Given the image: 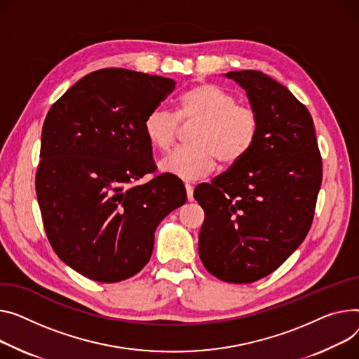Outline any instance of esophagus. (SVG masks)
Returning a JSON list of instances; mask_svg holds the SVG:
<instances>
[{"label":"esophagus","instance_id":"34e87169","mask_svg":"<svg viewBox=\"0 0 359 359\" xmlns=\"http://www.w3.org/2000/svg\"><path fill=\"white\" fill-rule=\"evenodd\" d=\"M184 189H186V196H187V201L192 202L194 201V186L186 183L184 184Z\"/></svg>","mask_w":359,"mask_h":359}]
</instances>
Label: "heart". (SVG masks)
I'll return each mask as SVG.
<instances>
[{"mask_svg":"<svg viewBox=\"0 0 359 359\" xmlns=\"http://www.w3.org/2000/svg\"><path fill=\"white\" fill-rule=\"evenodd\" d=\"M195 124L186 147L172 151L160 161V169L184 180L208 176L217 165L232 167L255 147L261 119L248 104H238L236 95L221 85L203 82L184 90L176 112L157 107L142 121V133L153 149L169 151L179 134V126Z\"/></svg>","mask_w":359,"mask_h":359,"instance_id":"obj_1","label":"heart"}]
</instances>
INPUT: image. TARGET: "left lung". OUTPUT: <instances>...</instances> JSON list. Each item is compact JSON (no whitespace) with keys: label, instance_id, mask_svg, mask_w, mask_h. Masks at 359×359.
Here are the masks:
<instances>
[{"label":"left lung","instance_id":"8db88e82","mask_svg":"<svg viewBox=\"0 0 359 359\" xmlns=\"http://www.w3.org/2000/svg\"><path fill=\"white\" fill-rule=\"evenodd\" d=\"M226 76L258 111L259 137L243 161L199 184L194 196L205 210V269L244 284L271 274L303 243L315 217L322 157L312 115L287 88L258 70Z\"/></svg>","mask_w":359,"mask_h":359}]
</instances>
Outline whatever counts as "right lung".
<instances>
[{
    "label": "right lung",
    "instance_id": "add662e5",
    "mask_svg": "<svg viewBox=\"0 0 359 359\" xmlns=\"http://www.w3.org/2000/svg\"><path fill=\"white\" fill-rule=\"evenodd\" d=\"M176 82L121 67L82 78L52 105L41 131L36 194L59 258L79 274L116 283L140 273L154 231L186 203L184 186L157 173L144 116ZM146 174L144 185L136 182Z\"/></svg>",
    "mask_w": 359,
    "mask_h": 359
}]
</instances>
